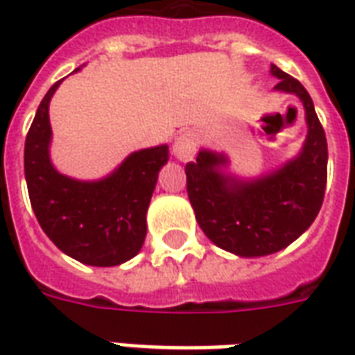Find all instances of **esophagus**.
Listing matches in <instances>:
<instances>
[{"label":"esophagus","mask_w":355,"mask_h":355,"mask_svg":"<svg viewBox=\"0 0 355 355\" xmlns=\"http://www.w3.org/2000/svg\"><path fill=\"white\" fill-rule=\"evenodd\" d=\"M196 150H198V135L192 131L182 132L173 144V154L180 162H190L196 154Z\"/></svg>","instance_id":"34e87169"}]
</instances>
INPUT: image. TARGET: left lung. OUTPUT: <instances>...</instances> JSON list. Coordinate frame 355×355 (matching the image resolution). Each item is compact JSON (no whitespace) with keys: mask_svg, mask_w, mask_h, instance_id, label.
Wrapping results in <instances>:
<instances>
[{"mask_svg":"<svg viewBox=\"0 0 355 355\" xmlns=\"http://www.w3.org/2000/svg\"><path fill=\"white\" fill-rule=\"evenodd\" d=\"M277 91L297 94L306 110L308 135L302 152L282 169L257 180L224 175L226 157L201 150L186 163V190L196 220L215 245L238 257L282 251L318 216L327 184V139L310 94L293 76L272 64Z\"/></svg>","mask_w":355,"mask_h":355,"instance_id":"left-lung-1","label":"left lung"}]
</instances>
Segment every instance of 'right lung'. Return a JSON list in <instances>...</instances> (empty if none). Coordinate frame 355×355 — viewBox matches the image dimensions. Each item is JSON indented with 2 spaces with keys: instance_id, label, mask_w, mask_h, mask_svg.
Instances as JSON below:
<instances>
[{
  "instance_id": "right-lung-1",
  "label": "right lung",
  "mask_w": 355,
  "mask_h": 355,
  "mask_svg": "<svg viewBox=\"0 0 355 355\" xmlns=\"http://www.w3.org/2000/svg\"><path fill=\"white\" fill-rule=\"evenodd\" d=\"M80 70V68H78ZM43 96L24 144V175L35 218L55 245L89 266H117L139 253L146 211L169 146L131 154L112 175L83 182L60 175L49 157V102Z\"/></svg>"
}]
</instances>
